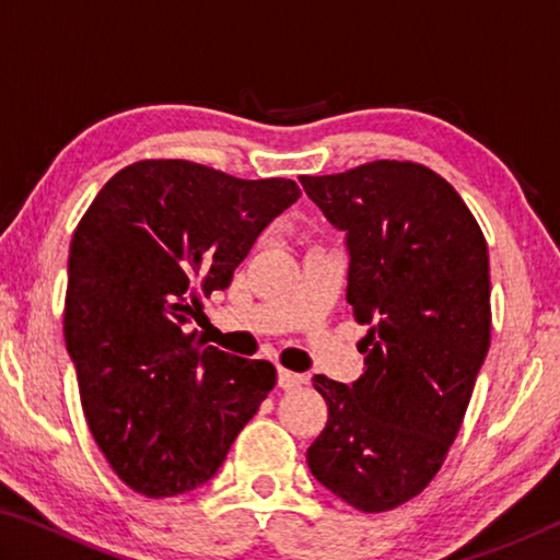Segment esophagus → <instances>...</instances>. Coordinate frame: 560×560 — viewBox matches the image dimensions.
<instances>
[{
  "label": "esophagus",
  "instance_id": "esophagus-1",
  "mask_svg": "<svg viewBox=\"0 0 560 560\" xmlns=\"http://www.w3.org/2000/svg\"><path fill=\"white\" fill-rule=\"evenodd\" d=\"M301 385H306V375L291 373L287 368H279V387H283V390H299Z\"/></svg>",
  "mask_w": 560,
  "mask_h": 560
}]
</instances>
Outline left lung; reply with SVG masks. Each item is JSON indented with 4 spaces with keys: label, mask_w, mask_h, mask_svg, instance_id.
Masks as SVG:
<instances>
[{
    "label": "left lung",
    "mask_w": 560,
    "mask_h": 560,
    "mask_svg": "<svg viewBox=\"0 0 560 560\" xmlns=\"http://www.w3.org/2000/svg\"><path fill=\"white\" fill-rule=\"evenodd\" d=\"M299 179L346 232V299L371 326L353 385L314 377L328 422L306 462L346 504L381 514L430 485L462 428L491 340L487 240L457 189L410 160Z\"/></svg>",
    "instance_id": "8db88e82"
}]
</instances>
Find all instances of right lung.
Here are the masks:
<instances>
[{"instance_id":"add662e5","label":"right lung","mask_w":560,"mask_h":560,"mask_svg":"<svg viewBox=\"0 0 560 560\" xmlns=\"http://www.w3.org/2000/svg\"><path fill=\"white\" fill-rule=\"evenodd\" d=\"M301 197L189 160L118 170L75 226L66 348L89 430L122 485L150 499L205 485L277 385L269 360L205 346L192 318L230 287L264 226Z\"/></svg>"}]
</instances>
